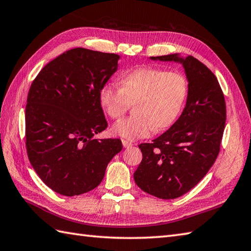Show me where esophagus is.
<instances>
[{
    "mask_svg": "<svg viewBox=\"0 0 251 251\" xmlns=\"http://www.w3.org/2000/svg\"><path fill=\"white\" fill-rule=\"evenodd\" d=\"M122 143H123V147L124 148H130L132 147V143L130 141H127V140H122Z\"/></svg>",
    "mask_w": 251,
    "mask_h": 251,
    "instance_id": "obj_1",
    "label": "esophagus"
}]
</instances>
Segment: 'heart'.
Masks as SVG:
<instances>
[{
    "label": "heart",
    "mask_w": 251,
    "mask_h": 251,
    "mask_svg": "<svg viewBox=\"0 0 251 251\" xmlns=\"http://www.w3.org/2000/svg\"><path fill=\"white\" fill-rule=\"evenodd\" d=\"M188 94L189 82L182 73L142 67L123 74L120 88L103 85L99 90V102L114 120L125 113L129 103H135V114L115 123L112 132L137 140L172 126L182 112Z\"/></svg>",
    "instance_id": "obj_1"
}]
</instances>
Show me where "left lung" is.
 <instances>
[{
  "label": "left lung",
  "instance_id": "8db88e82",
  "mask_svg": "<svg viewBox=\"0 0 251 251\" xmlns=\"http://www.w3.org/2000/svg\"><path fill=\"white\" fill-rule=\"evenodd\" d=\"M150 59L182 65L189 94L172 127L152 143L139 145L142 161L134 179L146 193L173 200L193 189L214 165L226 126V101L215 74L193 56L170 54Z\"/></svg>",
  "mask_w": 251,
  "mask_h": 251
}]
</instances>
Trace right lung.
I'll use <instances>...</instances> for the list:
<instances>
[{"label": "right lung", "instance_id": "obj_1", "mask_svg": "<svg viewBox=\"0 0 251 251\" xmlns=\"http://www.w3.org/2000/svg\"><path fill=\"white\" fill-rule=\"evenodd\" d=\"M120 56L73 49L47 63L31 84L25 106L29 161L43 182L65 196L94 190L121 139H95L108 126L99 90L119 68Z\"/></svg>", "mask_w": 251, "mask_h": 251}]
</instances>
